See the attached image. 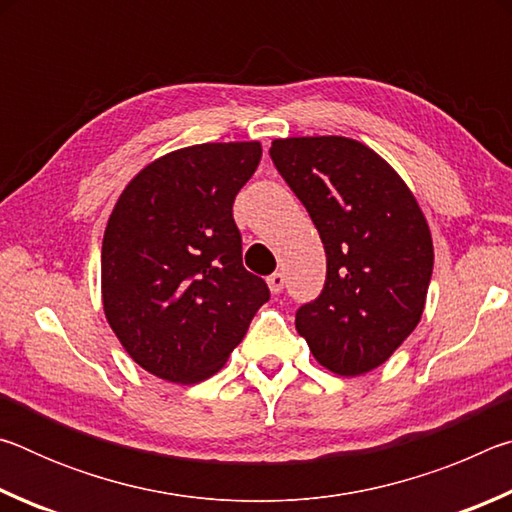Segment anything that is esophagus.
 I'll return each instance as SVG.
<instances>
[{
	"label": "esophagus",
	"mask_w": 512,
	"mask_h": 512,
	"mask_svg": "<svg viewBox=\"0 0 512 512\" xmlns=\"http://www.w3.org/2000/svg\"><path fill=\"white\" fill-rule=\"evenodd\" d=\"M266 282H268V289H271L273 296L282 293V289H284V275L282 273H273Z\"/></svg>",
	"instance_id": "1"
}]
</instances>
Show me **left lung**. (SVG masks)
Here are the masks:
<instances>
[{
    "label": "left lung",
    "instance_id": "left-lung-1",
    "mask_svg": "<svg viewBox=\"0 0 512 512\" xmlns=\"http://www.w3.org/2000/svg\"><path fill=\"white\" fill-rule=\"evenodd\" d=\"M271 158L327 255L325 289L298 309V334L329 372L366 375L420 323L433 271L429 223L400 173L350 137H280Z\"/></svg>",
    "mask_w": 512,
    "mask_h": 512
}]
</instances>
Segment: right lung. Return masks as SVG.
<instances>
[{
	"instance_id": "add662e5",
	"label": "right lung",
	"mask_w": 512,
	"mask_h": 512,
	"mask_svg": "<svg viewBox=\"0 0 512 512\" xmlns=\"http://www.w3.org/2000/svg\"><path fill=\"white\" fill-rule=\"evenodd\" d=\"M262 144L207 142L160 155L124 187L101 246V300L137 366L173 384L219 372L268 300L241 264L232 203Z\"/></svg>"
}]
</instances>
